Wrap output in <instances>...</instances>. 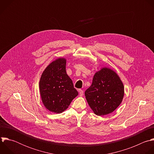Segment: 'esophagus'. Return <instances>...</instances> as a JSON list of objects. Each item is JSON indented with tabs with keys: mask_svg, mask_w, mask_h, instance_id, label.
<instances>
[{
	"mask_svg": "<svg viewBox=\"0 0 154 154\" xmlns=\"http://www.w3.org/2000/svg\"><path fill=\"white\" fill-rule=\"evenodd\" d=\"M78 91H79V94L80 97H82V96L83 95V94H84V91H83V90H82L81 89H79Z\"/></svg>",
	"mask_w": 154,
	"mask_h": 154,
	"instance_id": "1",
	"label": "esophagus"
}]
</instances>
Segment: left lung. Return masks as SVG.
Listing matches in <instances>:
<instances>
[{
  "label": "left lung",
  "instance_id": "1",
  "mask_svg": "<svg viewBox=\"0 0 154 154\" xmlns=\"http://www.w3.org/2000/svg\"><path fill=\"white\" fill-rule=\"evenodd\" d=\"M124 94V85L118 75L110 69L104 67L95 74L85 96L94 112L103 116L113 112L120 105Z\"/></svg>",
  "mask_w": 154,
  "mask_h": 154
}]
</instances>
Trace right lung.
Segmentation results:
<instances>
[{"mask_svg": "<svg viewBox=\"0 0 154 154\" xmlns=\"http://www.w3.org/2000/svg\"><path fill=\"white\" fill-rule=\"evenodd\" d=\"M66 66L64 58L53 61L43 72L39 81L40 94L44 106L56 113L66 110L78 95L72 80L66 73Z\"/></svg>", "mask_w": 154, "mask_h": 154, "instance_id": "right-lung-1", "label": "right lung"}]
</instances>
